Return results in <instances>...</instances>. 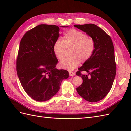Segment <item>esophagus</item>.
Segmentation results:
<instances>
[{"mask_svg":"<svg viewBox=\"0 0 131 131\" xmlns=\"http://www.w3.org/2000/svg\"><path fill=\"white\" fill-rule=\"evenodd\" d=\"M69 74L70 77H73V76H75V73L73 72H69Z\"/></svg>","mask_w":131,"mask_h":131,"instance_id":"esophagus-1","label":"esophagus"}]
</instances>
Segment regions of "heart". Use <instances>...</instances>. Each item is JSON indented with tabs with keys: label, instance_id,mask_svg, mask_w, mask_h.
<instances>
[{
	"label": "heart",
	"instance_id": "b5f03b06",
	"mask_svg": "<svg viewBox=\"0 0 131 131\" xmlns=\"http://www.w3.org/2000/svg\"><path fill=\"white\" fill-rule=\"evenodd\" d=\"M95 47L94 41L88 38V35L82 31L72 29L64 34L63 40L58 39L54 42L53 49L56 57L62 60L66 56V49H71L70 57L60 62L62 68L73 70L80 64L89 59L92 54Z\"/></svg>",
	"mask_w": 131,
	"mask_h": 131
}]
</instances>
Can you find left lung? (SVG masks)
Returning <instances> with one entry per match:
<instances>
[{"mask_svg":"<svg viewBox=\"0 0 131 131\" xmlns=\"http://www.w3.org/2000/svg\"><path fill=\"white\" fill-rule=\"evenodd\" d=\"M74 27L92 38L95 43L92 54L76 73L83 80L77 91L87 101L98 102L108 94L115 78L116 67L113 43L109 35L96 25H75ZM82 71L88 74H81Z\"/></svg>","mask_w":131,"mask_h":131,"instance_id":"left-lung-1","label":"left lung"}]
</instances>
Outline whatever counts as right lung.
I'll return each mask as SVG.
<instances>
[{"mask_svg":"<svg viewBox=\"0 0 131 131\" xmlns=\"http://www.w3.org/2000/svg\"><path fill=\"white\" fill-rule=\"evenodd\" d=\"M59 31L56 25H40L27 31L20 42L16 61L18 77L27 94L38 102L53 97L62 81L69 77L68 71L55 68L58 59L53 46Z\"/></svg>","mask_w":131,"mask_h":131,"instance_id":"1","label":"right lung"}]
</instances>
